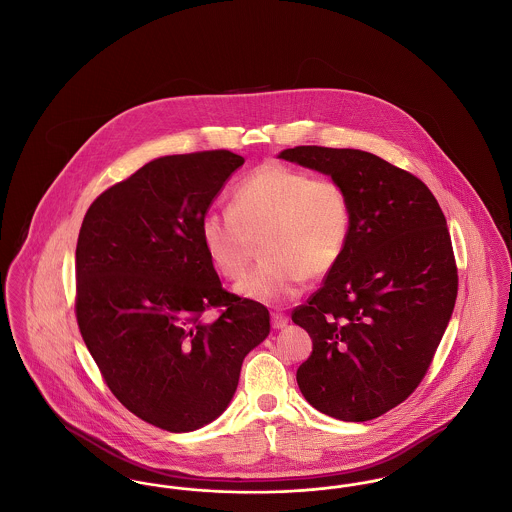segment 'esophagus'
<instances>
[{"mask_svg":"<svg viewBox=\"0 0 512 512\" xmlns=\"http://www.w3.org/2000/svg\"><path fill=\"white\" fill-rule=\"evenodd\" d=\"M270 320H272V328H276V330H280V328H284L288 324V317L282 315V313H272Z\"/></svg>","mask_w":512,"mask_h":512,"instance_id":"esophagus-1","label":"esophagus"}]
</instances>
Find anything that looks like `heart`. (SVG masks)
<instances>
[{"mask_svg":"<svg viewBox=\"0 0 512 512\" xmlns=\"http://www.w3.org/2000/svg\"><path fill=\"white\" fill-rule=\"evenodd\" d=\"M353 228L351 197L338 180L268 163L242 178L228 209L201 219V242L224 278L244 274L255 242L265 265L251 270L238 293L265 305L293 301L309 276H324L340 263Z\"/></svg>","mask_w":512,"mask_h":512,"instance_id":"obj_1","label":"heart"}]
</instances>
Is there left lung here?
<instances>
[{"label": "left lung", "instance_id": "1", "mask_svg": "<svg viewBox=\"0 0 512 512\" xmlns=\"http://www.w3.org/2000/svg\"><path fill=\"white\" fill-rule=\"evenodd\" d=\"M280 159L330 174L351 197L340 263L292 320L313 340L297 384L320 413L365 422L413 393L453 313L459 276L438 199L361 149L297 146Z\"/></svg>", "mask_w": 512, "mask_h": 512}]
</instances>
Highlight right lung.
Segmentation results:
<instances>
[{
    "label": "right lung",
    "mask_w": 512,
    "mask_h": 512,
    "mask_svg": "<svg viewBox=\"0 0 512 512\" xmlns=\"http://www.w3.org/2000/svg\"><path fill=\"white\" fill-rule=\"evenodd\" d=\"M242 165L228 149L159 157L99 194L80 226L82 340L122 405L167 432L222 414L270 332L267 307L226 292L201 242L203 215Z\"/></svg>",
    "instance_id": "obj_1"
}]
</instances>
